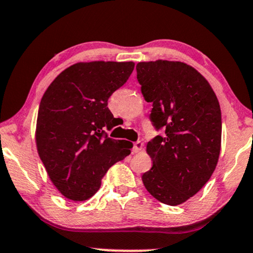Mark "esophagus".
Returning a JSON list of instances; mask_svg holds the SVG:
<instances>
[{"label": "esophagus", "mask_w": 253, "mask_h": 253, "mask_svg": "<svg viewBox=\"0 0 253 253\" xmlns=\"http://www.w3.org/2000/svg\"><path fill=\"white\" fill-rule=\"evenodd\" d=\"M142 149H143V142H141V141L135 142L133 145V151L135 152V154H136V152H140Z\"/></svg>", "instance_id": "1"}]
</instances>
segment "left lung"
Listing matches in <instances>:
<instances>
[{
	"label": "left lung",
	"instance_id": "8db88e82",
	"mask_svg": "<svg viewBox=\"0 0 253 253\" xmlns=\"http://www.w3.org/2000/svg\"><path fill=\"white\" fill-rule=\"evenodd\" d=\"M137 80L150 119L165 135L147 144L152 167L142 175L149 193L179 205L204 187L214 172L221 148V110L208 80L182 62L158 59L136 65Z\"/></svg>",
	"mask_w": 253,
	"mask_h": 253
}]
</instances>
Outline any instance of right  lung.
<instances>
[{
  "label": "right lung",
  "instance_id": "1",
  "mask_svg": "<svg viewBox=\"0 0 253 253\" xmlns=\"http://www.w3.org/2000/svg\"><path fill=\"white\" fill-rule=\"evenodd\" d=\"M133 62L77 63L59 73L42 96L35 141L51 182L74 202L90 198L102 177L130 154L133 143L113 140L108 99L133 72Z\"/></svg>",
  "mask_w": 253,
  "mask_h": 253
}]
</instances>
